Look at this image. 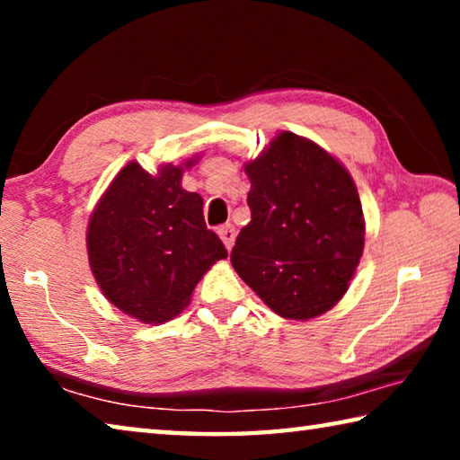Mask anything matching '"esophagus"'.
Segmentation results:
<instances>
[{"label":"esophagus","mask_w":460,"mask_h":460,"mask_svg":"<svg viewBox=\"0 0 460 460\" xmlns=\"http://www.w3.org/2000/svg\"><path fill=\"white\" fill-rule=\"evenodd\" d=\"M217 233H219V237L225 243V247H227L231 252L233 243H235V229H233V225H223V227L217 229Z\"/></svg>","instance_id":"esophagus-1"}]
</instances>
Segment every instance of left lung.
<instances>
[{"label": "left lung", "instance_id": "left-lung-1", "mask_svg": "<svg viewBox=\"0 0 460 460\" xmlns=\"http://www.w3.org/2000/svg\"><path fill=\"white\" fill-rule=\"evenodd\" d=\"M245 174L252 221L237 235L233 268L276 314L321 316L347 292L365 245L351 174L292 131L271 139Z\"/></svg>", "mask_w": 460, "mask_h": 460}]
</instances>
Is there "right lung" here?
Here are the masks:
<instances>
[{
    "label": "right lung",
    "mask_w": 460,
    "mask_h": 460,
    "mask_svg": "<svg viewBox=\"0 0 460 460\" xmlns=\"http://www.w3.org/2000/svg\"><path fill=\"white\" fill-rule=\"evenodd\" d=\"M182 166L150 174L129 162L97 202L87 227L91 271L105 298L147 324L189 306L194 286L227 249L202 217V197L182 189Z\"/></svg>",
    "instance_id": "add662e5"
}]
</instances>
